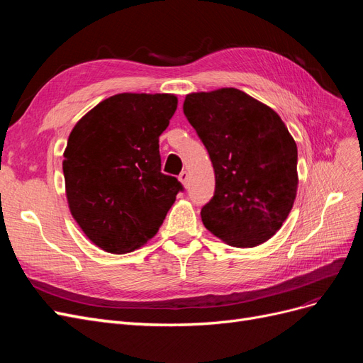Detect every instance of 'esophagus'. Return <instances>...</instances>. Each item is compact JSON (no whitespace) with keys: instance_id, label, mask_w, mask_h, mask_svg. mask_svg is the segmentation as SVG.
Here are the masks:
<instances>
[{"instance_id":"obj_1","label":"esophagus","mask_w":363,"mask_h":363,"mask_svg":"<svg viewBox=\"0 0 363 363\" xmlns=\"http://www.w3.org/2000/svg\"><path fill=\"white\" fill-rule=\"evenodd\" d=\"M179 180L186 186L188 184V180H189V174H188V171H183L180 175H179Z\"/></svg>"}]
</instances>
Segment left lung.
<instances>
[{"label": "left lung", "instance_id": "obj_1", "mask_svg": "<svg viewBox=\"0 0 363 363\" xmlns=\"http://www.w3.org/2000/svg\"><path fill=\"white\" fill-rule=\"evenodd\" d=\"M183 112L215 169L208 232L239 248L267 242L295 201L296 144L271 107L235 87L186 95Z\"/></svg>", "mask_w": 363, "mask_h": 363}]
</instances>
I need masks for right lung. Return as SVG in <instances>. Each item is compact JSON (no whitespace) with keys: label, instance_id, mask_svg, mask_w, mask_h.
<instances>
[{"label":"right lung","instance_id":"add662e5","mask_svg":"<svg viewBox=\"0 0 363 363\" xmlns=\"http://www.w3.org/2000/svg\"><path fill=\"white\" fill-rule=\"evenodd\" d=\"M177 96L118 94L96 104L72 128L63 152L69 211L92 242L128 252L157 233L183 191L160 171L159 136Z\"/></svg>","mask_w":363,"mask_h":363}]
</instances>
